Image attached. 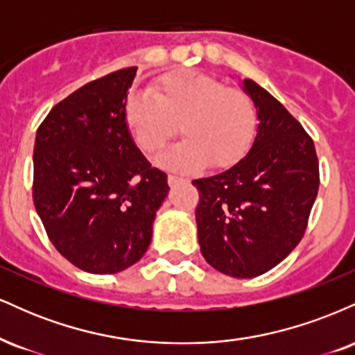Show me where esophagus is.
Returning <instances> with one entry per match:
<instances>
[{
  "label": "esophagus",
  "mask_w": 355,
  "mask_h": 355,
  "mask_svg": "<svg viewBox=\"0 0 355 355\" xmlns=\"http://www.w3.org/2000/svg\"><path fill=\"white\" fill-rule=\"evenodd\" d=\"M166 180H168V185H170V187H177V185H182V183H185V182H187L185 178H182V177H177V175H168V178H166Z\"/></svg>",
  "instance_id": "1"
}]
</instances>
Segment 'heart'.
Segmentation results:
<instances>
[{"mask_svg": "<svg viewBox=\"0 0 355 355\" xmlns=\"http://www.w3.org/2000/svg\"><path fill=\"white\" fill-rule=\"evenodd\" d=\"M125 121L145 153L157 155L177 135L185 140L160 157L178 172L229 168L248 153L257 135V110L247 93L198 71L162 76L152 92L128 96Z\"/></svg>", "mask_w": 355, "mask_h": 355, "instance_id": "b5f03b06", "label": "heart"}]
</instances>
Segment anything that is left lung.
<instances>
[{
    "label": "left lung",
    "instance_id": "left-lung-1",
    "mask_svg": "<svg viewBox=\"0 0 355 355\" xmlns=\"http://www.w3.org/2000/svg\"><path fill=\"white\" fill-rule=\"evenodd\" d=\"M257 137L225 172L193 180L200 252L215 270L252 279L279 266L304 237L319 191L312 138L279 100L252 80Z\"/></svg>",
    "mask_w": 355,
    "mask_h": 355
}]
</instances>
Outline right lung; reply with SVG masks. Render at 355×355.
Segmentation results:
<instances>
[{
	"instance_id": "add662e5",
	"label": "right lung",
	"mask_w": 355,
	"mask_h": 355,
	"mask_svg": "<svg viewBox=\"0 0 355 355\" xmlns=\"http://www.w3.org/2000/svg\"><path fill=\"white\" fill-rule=\"evenodd\" d=\"M137 67L89 81L36 132L33 202L48 239L75 267L116 274L144 257L170 187L125 121Z\"/></svg>"
}]
</instances>
